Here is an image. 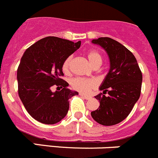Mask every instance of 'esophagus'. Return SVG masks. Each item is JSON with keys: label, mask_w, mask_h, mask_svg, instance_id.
Listing matches in <instances>:
<instances>
[{"label": "esophagus", "mask_w": 158, "mask_h": 158, "mask_svg": "<svg viewBox=\"0 0 158 158\" xmlns=\"http://www.w3.org/2000/svg\"><path fill=\"white\" fill-rule=\"evenodd\" d=\"M80 95L81 97H83L84 99H85L86 100H89V99H90L91 98H92L90 95H85V94H82V93H80Z\"/></svg>", "instance_id": "esophagus-1"}]
</instances>
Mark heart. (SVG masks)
<instances>
[{"label":"heart","instance_id":"b5f03b06","mask_svg":"<svg viewBox=\"0 0 158 158\" xmlns=\"http://www.w3.org/2000/svg\"><path fill=\"white\" fill-rule=\"evenodd\" d=\"M86 56L89 59V63L94 68L99 67L102 64V57L98 51L93 50V49L87 51ZM72 60H73V56H69L65 59L62 64V69L66 74L70 73ZM70 85H71L72 89L74 90L81 92L83 94H87L89 93L92 89L96 88L97 82L94 79H91V78L75 77L72 79V81H70Z\"/></svg>","mask_w":158,"mask_h":158}]
</instances>
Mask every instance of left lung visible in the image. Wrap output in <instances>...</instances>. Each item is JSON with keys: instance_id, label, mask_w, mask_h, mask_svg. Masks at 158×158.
Wrapping results in <instances>:
<instances>
[{"instance_id": "1", "label": "left lung", "mask_w": 158, "mask_h": 158, "mask_svg": "<svg viewBox=\"0 0 158 158\" xmlns=\"http://www.w3.org/2000/svg\"><path fill=\"white\" fill-rule=\"evenodd\" d=\"M92 43L106 51L110 69L99 88L103 92L95 96L100 106L91 115L99 124L110 126L129 115L141 94L143 75L134 55L121 43L110 37H99Z\"/></svg>"}]
</instances>
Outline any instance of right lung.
<instances>
[{
  "instance_id": "1",
  "label": "right lung",
  "mask_w": 158,
  "mask_h": 158,
  "mask_svg": "<svg viewBox=\"0 0 158 158\" xmlns=\"http://www.w3.org/2000/svg\"><path fill=\"white\" fill-rule=\"evenodd\" d=\"M80 46L81 41L47 37L23 53L17 69L19 96L29 114L39 122L53 124L61 121L69 110V99L78 95L60 77L65 59ZM53 86L60 90L52 93Z\"/></svg>"
}]
</instances>
